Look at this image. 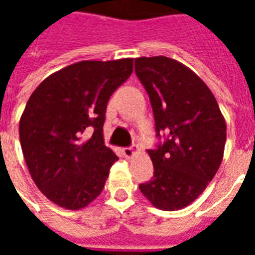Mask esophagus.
Returning a JSON list of instances; mask_svg holds the SVG:
<instances>
[{"instance_id": "34e87169", "label": "esophagus", "mask_w": 255, "mask_h": 255, "mask_svg": "<svg viewBox=\"0 0 255 255\" xmlns=\"http://www.w3.org/2000/svg\"><path fill=\"white\" fill-rule=\"evenodd\" d=\"M123 153H124V155H126L127 158H131V157L135 154V150H133L132 147H124V149H123Z\"/></svg>"}]
</instances>
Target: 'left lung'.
<instances>
[{
	"instance_id": "1",
	"label": "left lung",
	"mask_w": 255,
	"mask_h": 255,
	"mask_svg": "<svg viewBox=\"0 0 255 255\" xmlns=\"http://www.w3.org/2000/svg\"><path fill=\"white\" fill-rule=\"evenodd\" d=\"M135 72L149 94L157 136L165 133L164 143L147 150L154 176L139 190L154 208L179 210L194 202L219 171L224 116L202 79L173 58H135Z\"/></svg>"
}]
</instances>
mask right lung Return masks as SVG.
<instances>
[{
	"label": "right lung",
	"mask_w": 255,
	"mask_h": 255,
	"mask_svg": "<svg viewBox=\"0 0 255 255\" xmlns=\"http://www.w3.org/2000/svg\"><path fill=\"white\" fill-rule=\"evenodd\" d=\"M132 69L133 58L75 63L28 98L19 124L23 155L36 187L60 208L83 209L102 192L119 160L104 143L106 105Z\"/></svg>",
	"instance_id": "obj_1"
}]
</instances>
